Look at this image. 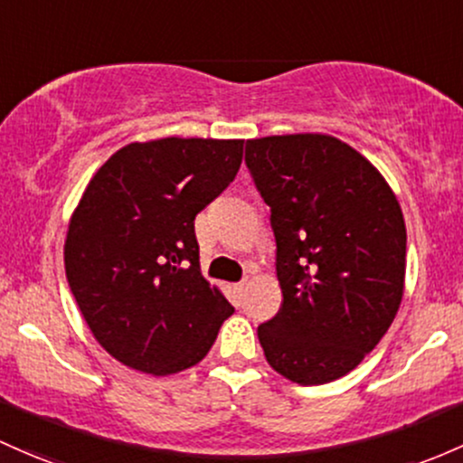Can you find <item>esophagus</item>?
Returning a JSON list of instances; mask_svg holds the SVG:
<instances>
[{"instance_id": "obj_1", "label": "esophagus", "mask_w": 463, "mask_h": 463, "mask_svg": "<svg viewBox=\"0 0 463 463\" xmlns=\"http://www.w3.org/2000/svg\"><path fill=\"white\" fill-rule=\"evenodd\" d=\"M232 292H235V297L241 301L243 292H246V283H235V286H232Z\"/></svg>"}]
</instances>
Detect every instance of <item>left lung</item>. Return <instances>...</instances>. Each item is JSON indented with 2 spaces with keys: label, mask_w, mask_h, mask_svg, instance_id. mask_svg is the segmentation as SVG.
<instances>
[{
  "label": "left lung",
  "mask_w": 463,
  "mask_h": 463,
  "mask_svg": "<svg viewBox=\"0 0 463 463\" xmlns=\"http://www.w3.org/2000/svg\"><path fill=\"white\" fill-rule=\"evenodd\" d=\"M246 166L270 208L283 292L257 329L266 360L303 387L343 378L402 301V208L372 162L334 136L248 140Z\"/></svg>",
  "instance_id": "1"
}]
</instances>
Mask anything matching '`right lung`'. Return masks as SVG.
<instances>
[{"instance_id": "1", "label": "right lung", "mask_w": 463, "mask_h": 463, "mask_svg": "<svg viewBox=\"0 0 463 463\" xmlns=\"http://www.w3.org/2000/svg\"><path fill=\"white\" fill-rule=\"evenodd\" d=\"M243 140L131 142L96 171L70 220L65 277L118 363L169 375L200 363L235 312L200 272L195 215L235 180Z\"/></svg>"}]
</instances>
